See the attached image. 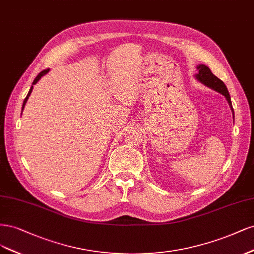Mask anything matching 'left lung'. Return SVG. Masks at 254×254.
<instances>
[{
  "mask_svg": "<svg viewBox=\"0 0 254 254\" xmlns=\"http://www.w3.org/2000/svg\"><path fill=\"white\" fill-rule=\"evenodd\" d=\"M197 69H198V73H196L195 77L199 81V82H201L204 85H207L208 87H210L212 89H214V91L220 93L226 97V99H227L229 105H230V109L232 111L233 120H234V112H233L232 103H231V98H230V95H229V92H228L225 83L222 80L218 79L216 76H214L213 73H212V71L210 70V68L208 66H206V65H203V64L198 65Z\"/></svg>",
  "mask_w": 254,
  "mask_h": 254,
  "instance_id": "8db88e82",
  "label": "left lung"
}]
</instances>
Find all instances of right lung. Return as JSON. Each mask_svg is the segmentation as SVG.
Segmentation results:
<instances>
[{"label": "right lung", "instance_id": "obj_1", "mask_svg": "<svg viewBox=\"0 0 254 254\" xmlns=\"http://www.w3.org/2000/svg\"><path fill=\"white\" fill-rule=\"evenodd\" d=\"M50 71V68H47V69H44V70H42L41 71L39 75L36 77V79L34 80V82H32V85H31V87H30V89H29V92H28V94H27V96H26V98L25 99H24V102H23V106H22V111L24 110V106H25V104H26V102H27V100H28V97L30 96V94H31V92H32V88H34V85L38 82V81L41 79V77H43L44 75H46V73Z\"/></svg>", "mask_w": 254, "mask_h": 254}]
</instances>
